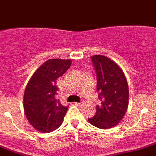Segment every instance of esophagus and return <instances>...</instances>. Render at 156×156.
Here are the masks:
<instances>
[{"instance_id": "esophagus-1", "label": "esophagus", "mask_w": 156, "mask_h": 156, "mask_svg": "<svg viewBox=\"0 0 156 156\" xmlns=\"http://www.w3.org/2000/svg\"><path fill=\"white\" fill-rule=\"evenodd\" d=\"M75 105H76V106H82L83 102H75Z\"/></svg>"}]
</instances>
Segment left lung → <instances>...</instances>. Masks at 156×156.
<instances>
[{"instance_id": "left-lung-1", "label": "left lung", "mask_w": 156, "mask_h": 156, "mask_svg": "<svg viewBox=\"0 0 156 156\" xmlns=\"http://www.w3.org/2000/svg\"><path fill=\"white\" fill-rule=\"evenodd\" d=\"M97 74V91L100 106L88 122L99 129H107L119 123L129 106V86L119 65L103 55L91 57Z\"/></svg>"}]
</instances>
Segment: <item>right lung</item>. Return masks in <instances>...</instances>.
Returning a JSON list of instances; mask_svg holds the SVG:
<instances>
[{
    "label": "right lung",
    "mask_w": 156,
    "mask_h": 156,
    "mask_svg": "<svg viewBox=\"0 0 156 156\" xmlns=\"http://www.w3.org/2000/svg\"><path fill=\"white\" fill-rule=\"evenodd\" d=\"M71 60L50 59L29 80L23 94V109L28 122L36 130L49 133L63 122L68 106L57 99V79L67 71Z\"/></svg>",
    "instance_id": "add662e5"
}]
</instances>
